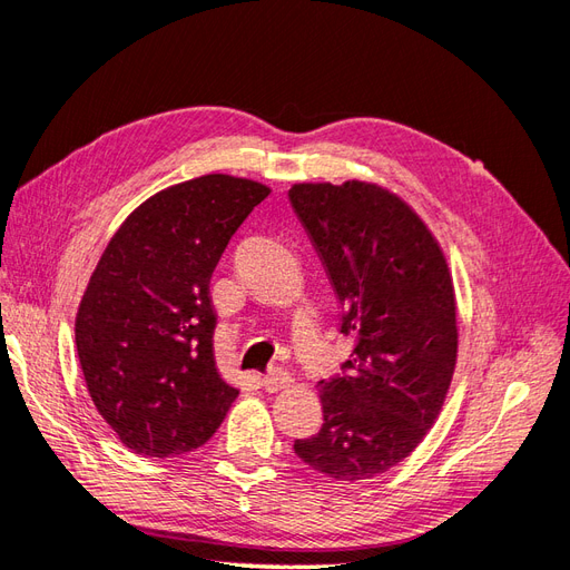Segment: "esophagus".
Here are the masks:
<instances>
[{
  "label": "esophagus",
  "mask_w": 570,
  "mask_h": 570,
  "mask_svg": "<svg viewBox=\"0 0 570 570\" xmlns=\"http://www.w3.org/2000/svg\"><path fill=\"white\" fill-rule=\"evenodd\" d=\"M289 385H292V377L285 371H271L264 377V387L268 392H281V390H287Z\"/></svg>",
  "instance_id": "esophagus-1"
}]
</instances>
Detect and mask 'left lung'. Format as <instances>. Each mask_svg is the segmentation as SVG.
Masks as SVG:
<instances>
[{
    "label": "left lung",
    "instance_id": "1",
    "mask_svg": "<svg viewBox=\"0 0 570 570\" xmlns=\"http://www.w3.org/2000/svg\"><path fill=\"white\" fill-rule=\"evenodd\" d=\"M287 195L342 306L340 333L354 337L344 373L318 383L323 428L295 454L342 482L383 475L421 444L452 385L459 327L446 256L387 187L295 183Z\"/></svg>",
    "mask_w": 570,
    "mask_h": 570
}]
</instances>
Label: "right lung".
Here are the masks:
<instances>
[{
    "label": "right lung",
    "instance_id": "obj_1",
    "mask_svg": "<svg viewBox=\"0 0 570 570\" xmlns=\"http://www.w3.org/2000/svg\"><path fill=\"white\" fill-rule=\"evenodd\" d=\"M271 187L226 174L170 185L120 223L76 314L85 385L118 440L176 456L209 440L237 390L214 358L209 281Z\"/></svg>",
    "mask_w": 570,
    "mask_h": 570
}]
</instances>
